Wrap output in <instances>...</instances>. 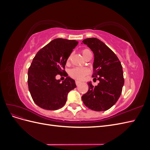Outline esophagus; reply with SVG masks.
Segmentation results:
<instances>
[{"mask_svg": "<svg viewBox=\"0 0 150 150\" xmlns=\"http://www.w3.org/2000/svg\"><path fill=\"white\" fill-rule=\"evenodd\" d=\"M75 83H76V84L78 86V85H79L80 83H81V81H78V80H76V81H75Z\"/></svg>", "mask_w": 150, "mask_h": 150, "instance_id": "obj_1", "label": "esophagus"}]
</instances>
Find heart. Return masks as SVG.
<instances>
[{
  "label": "heart",
  "instance_id": "1",
  "mask_svg": "<svg viewBox=\"0 0 150 150\" xmlns=\"http://www.w3.org/2000/svg\"><path fill=\"white\" fill-rule=\"evenodd\" d=\"M82 54L83 57L85 58L88 54H91V51L88 49H83L82 51ZM71 56L68 57L67 61L70 60ZM89 73V70L87 68H82V67H74L72 69L69 71V75L72 78L76 79H82L84 77Z\"/></svg>",
  "mask_w": 150,
  "mask_h": 150
}]
</instances>
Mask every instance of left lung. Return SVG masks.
Wrapping results in <instances>:
<instances>
[{
  "mask_svg": "<svg viewBox=\"0 0 150 150\" xmlns=\"http://www.w3.org/2000/svg\"><path fill=\"white\" fill-rule=\"evenodd\" d=\"M93 51L94 79L99 83L93 86L88 83V91L83 95L82 100L86 107L96 111H104L111 108L120 97L125 83L121 62L116 54L97 38L83 40Z\"/></svg>",
  "mask_w": 150,
  "mask_h": 150,
  "instance_id": "left-lung-1",
  "label": "left lung"
}]
</instances>
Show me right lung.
Returning a JSON list of instances; mask_svg holds the SVG:
<instances>
[{"label":"right lung","mask_w":150,"mask_h":150,"mask_svg":"<svg viewBox=\"0 0 150 150\" xmlns=\"http://www.w3.org/2000/svg\"><path fill=\"white\" fill-rule=\"evenodd\" d=\"M75 40H52L36 54L28 70V87L34 103L47 110H57L64 105L67 94L76 85L67 77L62 83L56 76L64 72L68 57L78 45Z\"/></svg>","instance_id":"obj_1"}]
</instances>
